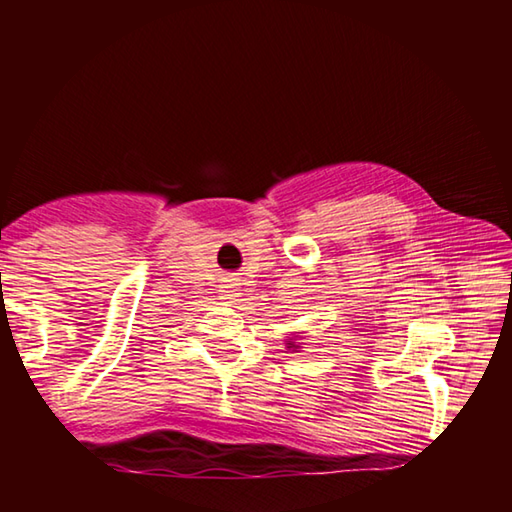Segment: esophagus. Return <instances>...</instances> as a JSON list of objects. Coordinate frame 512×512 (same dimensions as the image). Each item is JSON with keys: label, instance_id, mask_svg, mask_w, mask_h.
I'll return each instance as SVG.
<instances>
[{"label": "esophagus", "instance_id": "esophagus-1", "mask_svg": "<svg viewBox=\"0 0 512 512\" xmlns=\"http://www.w3.org/2000/svg\"><path fill=\"white\" fill-rule=\"evenodd\" d=\"M223 296L225 300H237L241 296V280H237V277H228V280L223 282Z\"/></svg>", "mask_w": 512, "mask_h": 512}]
</instances>
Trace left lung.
Returning a JSON list of instances; mask_svg holds the SVG:
<instances>
[{
  "instance_id": "1",
  "label": "left lung",
  "mask_w": 512,
  "mask_h": 512,
  "mask_svg": "<svg viewBox=\"0 0 512 512\" xmlns=\"http://www.w3.org/2000/svg\"><path fill=\"white\" fill-rule=\"evenodd\" d=\"M300 332L298 334H291V336H287V348L289 350H293V352H298L300 350V343H298V339H300Z\"/></svg>"
}]
</instances>
